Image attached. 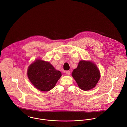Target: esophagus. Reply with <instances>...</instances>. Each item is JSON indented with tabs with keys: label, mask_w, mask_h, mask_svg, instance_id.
Instances as JSON below:
<instances>
[{
	"label": "esophagus",
	"mask_w": 127,
	"mask_h": 127,
	"mask_svg": "<svg viewBox=\"0 0 127 127\" xmlns=\"http://www.w3.org/2000/svg\"><path fill=\"white\" fill-rule=\"evenodd\" d=\"M65 73L67 75H70V71H66Z\"/></svg>",
	"instance_id": "obj_1"
}]
</instances>
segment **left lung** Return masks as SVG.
Returning <instances> with one entry per match:
<instances>
[{"label": "left lung", "mask_w": 127, "mask_h": 127, "mask_svg": "<svg viewBox=\"0 0 127 127\" xmlns=\"http://www.w3.org/2000/svg\"><path fill=\"white\" fill-rule=\"evenodd\" d=\"M73 77L82 90L89 91L94 88L100 78V71L91 62L81 61L73 71Z\"/></svg>", "instance_id": "8db88e82"}]
</instances>
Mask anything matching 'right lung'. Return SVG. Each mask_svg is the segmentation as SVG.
<instances>
[{"label":"right lung","instance_id":"right-lung-1","mask_svg":"<svg viewBox=\"0 0 127 127\" xmlns=\"http://www.w3.org/2000/svg\"><path fill=\"white\" fill-rule=\"evenodd\" d=\"M27 75L37 89L48 91L54 87L62 74L49 63L37 60L29 67Z\"/></svg>","mask_w":127,"mask_h":127}]
</instances>
